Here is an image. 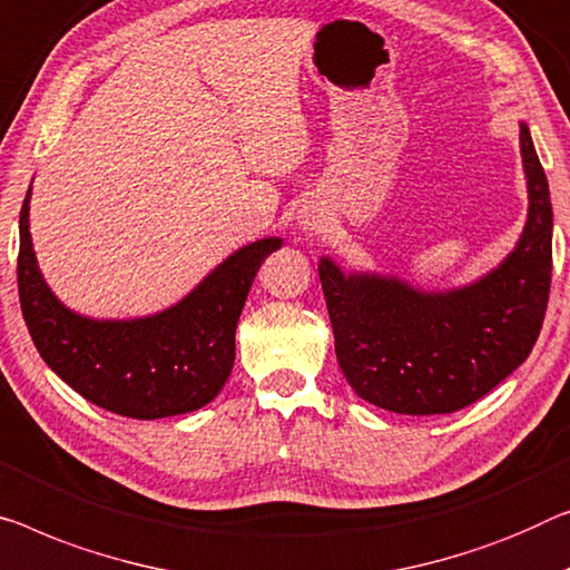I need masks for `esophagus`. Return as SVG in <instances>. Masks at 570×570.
<instances>
[{
    "label": "esophagus",
    "instance_id": "1",
    "mask_svg": "<svg viewBox=\"0 0 570 570\" xmlns=\"http://www.w3.org/2000/svg\"><path fill=\"white\" fill-rule=\"evenodd\" d=\"M325 225V215H322L320 207L314 202H307L299 209V227L304 233H317Z\"/></svg>",
    "mask_w": 570,
    "mask_h": 570
}]
</instances>
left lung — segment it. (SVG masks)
Returning a JSON list of instances; mask_svg holds the SVG:
<instances>
[{"label": "left lung", "mask_w": 570, "mask_h": 570, "mask_svg": "<svg viewBox=\"0 0 570 570\" xmlns=\"http://www.w3.org/2000/svg\"><path fill=\"white\" fill-rule=\"evenodd\" d=\"M528 223L479 282L422 292L396 276L343 274L320 261L340 371L355 394L396 414L463 410L528 361L548 309L553 207L530 127L520 122Z\"/></svg>", "instance_id": "left-lung-1"}]
</instances>
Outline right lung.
Segmentation results:
<instances>
[{
	"label": "right lung",
	"mask_w": 570,
	"mask_h": 570,
	"mask_svg": "<svg viewBox=\"0 0 570 570\" xmlns=\"http://www.w3.org/2000/svg\"><path fill=\"white\" fill-rule=\"evenodd\" d=\"M282 237L243 245L181 302L135 320H91L58 302L38 268L30 191L20 209L17 288L40 358L73 392L132 420H160L209 404L235 361V327L261 263Z\"/></svg>",
	"instance_id": "obj_1"
}]
</instances>
